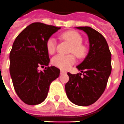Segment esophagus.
Returning <instances> with one entry per match:
<instances>
[{
  "mask_svg": "<svg viewBox=\"0 0 124 124\" xmlns=\"http://www.w3.org/2000/svg\"><path fill=\"white\" fill-rule=\"evenodd\" d=\"M60 73L61 75H63V74H67V72L65 71H63V70H61Z\"/></svg>",
  "mask_w": 124,
  "mask_h": 124,
  "instance_id": "obj_1",
  "label": "esophagus"
}]
</instances>
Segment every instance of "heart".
<instances>
[{
	"instance_id": "heart-1",
	"label": "heart",
	"mask_w": 124,
	"mask_h": 124,
	"mask_svg": "<svg viewBox=\"0 0 124 124\" xmlns=\"http://www.w3.org/2000/svg\"><path fill=\"white\" fill-rule=\"evenodd\" d=\"M62 37L69 41L71 45L70 53H73L78 57H83L86 52L85 46L81 45L83 39L79 33L74 31H69L62 34ZM46 50L49 54H53L56 49V40L51 37L46 40ZM53 65L62 70H67L75 63V57L73 55H57L52 59Z\"/></svg>"
}]
</instances>
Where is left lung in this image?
I'll use <instances>...</instances> for the list:
<instances>
[{
    "mask_svg": "<svg viewBox=\"0 0 124 124\" xmlns=\"http://www.w3.org/2000/svg\"><path fill=\"white\" fill-rule=\"evenodd\" d=\"M87 35L89 50L83 62L77 66L81 73H67L69 81L65 92L69 100L75 105H92L102 95L111 74V53L106 39L89 27H76Z\"/></svg>",
    "mask_w": 124,
    "mask_h": 124,
    "instance_id": "8db88e82",
    "label": "left lung"
}]
</instances>
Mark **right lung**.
Returning <instances> with one entry per match:
<instances>
[{"label":"right lung","instance_id":"obj_1","mask_svg":"<svg viewBox=\"0 0 124 124\" xmlns=\"http://www.w3.org/2000/svg\"><path fill=\"white\" fill-rule=\"evenodd\" d=\"M60 27L33 23L18 35L10 53V74L19 98L28 105H37L46 99L50 84L59 76L60 70L49 67L46 42ZM39 66H46L39 72Z\"/></svg>","mask_w":124,"mask_h":124}]
</instances>
